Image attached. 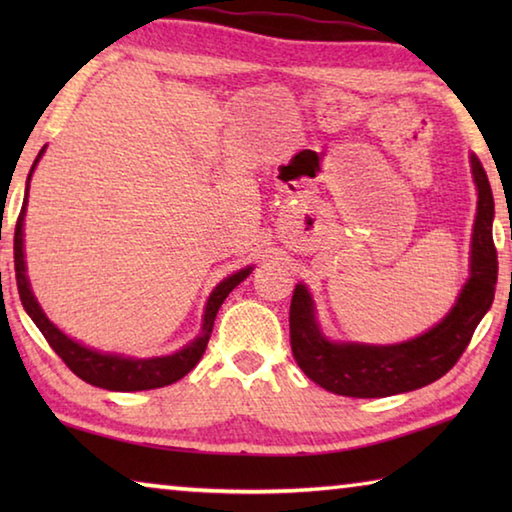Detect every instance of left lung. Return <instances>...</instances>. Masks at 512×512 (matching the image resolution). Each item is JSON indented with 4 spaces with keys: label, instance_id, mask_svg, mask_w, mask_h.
I'll list each match as a JSON object with an SVG mask.
<instances>
[{
    "label": "left lung",
    "instance_id": "8db88e82",
    "mask_svg": "<svg viewBox=\"0 0 512 512\" xmlns=\"http://www.w3.org/2000/svg\"><path fill=\"white\" fill-rule=\"evenodd\" d=\"M476 185V216L470 244V277L447 316L415 339L393 345L332 341L320 329L307 284L291 298V350L300 370L325 391L345 397H388L431 384L452 370L476 325L488 314L497 287V250L492 241L495 198L476 155H470Z\"/></svg>",
    "mask_w": 512,
    "mask_h": 512
}]
</instances>
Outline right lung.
<instances>
[{
    "label": "right lung",
    "instance_id": "1",
    "mask_svg": "<svg viewBox=\"0 0 512 512\" xmlns=\"http://www.w3.org/2000/svg\"><path fill=\"white\" fill-rule=\"evenodd\" d=\"M45 149L47 146H42L36 162H33V167L29 171L27 194H24L22 210L15 223V246H13L15 280H17V291H20L22 307L27 309V314L31 316V320L36 323V327L40 329L51 348H54L58 357L67 363V368L72 370L76 377H81L92 386L106 388V391L131 393V391H151V388H162V386L173 384V381L183 379L203 357L207 341H210L212 336L216 311H219V307L223 305V300L228 298V293L253 273V266L241 268V271L228 275L223 282L216 284L214 291L210 293V298H207L201 332H198L196 339L189 341L185 348H180L173 354H167V357H149V359L124 357V354L101 352V350L88 348V345H83L79 341H74L72 336L60 332V329L47 318L45 311H42L40 302L31 291L27 262H24V216H27V203H29V183Z\"/></svg>",
    "mask_w": 512,
    "mask_h": 512
}]
</instances>
